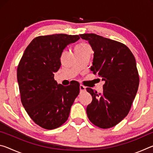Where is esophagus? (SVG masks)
Here are the masks:
<instances>
[{"label": "esophagus", "mask_w": 153, "mask_h": 153, "mask_svg": "<svg viewBox=\"0 0 153 153\" xmlns=\"http://www.w3.org/2000/svg\"><path fill=\"white\" fill-rule=\"evenodd\" d=\"M79 90H80V92H84L85 90H86V87L84 86H83V85H80L79 86Z\"/></svg>", "instance_id": "34e87169"}]
</instances>
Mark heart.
<instances>
[{
    "label": "heart",
    "instance_id": "1",
    "mask_svg": "<svg viewBox=\"0 0 153 153\" xmlns=\"http://www.w3.org/2000/svg\"><path fill=\"white\" fill-rule=\"evenodd\" d=\"M88 46H89V45H88L87 43L84 42H81L77 44V46H76V48H75V51H78V50H81V49L88 47Z\"/></svg>",
    "mask_w": 153,
    "mask_h": 153
}]
</instances>
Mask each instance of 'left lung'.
Wrapping results in <instances>:
<instances>
[{"mask_svg": "<svg viewBox=\"0 0 153 153\" xmlns=\"http://www.w3.org/2000/svg\"><path fill=\"white\" fill-rule=\"evenodd\" d=\"M94 51L91 71L105 81L103 92L86 90L92 97L87 106L88 117L98 128L115 126L129 112L139 86L135 57L128 47L117 41L95 33L80 34Z\"/></svg>", "mask_w": 153, "mask_h": 153, "instance_id": "left-lung-1", "label": "left lung"}]
</instances>
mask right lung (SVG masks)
I'll return each mask as SVG.
<instances>
[{
	"mask_svg": "<svg viewBox=\"0 0 153 153\" xmlns=\"http://www.w3.org/2000/svg\"><path fill=\"white\" fill-rule=\"evenodd\" d=\"M79 39L78 35L63 33L36 37L17 66L21 101L33 122L44 129L63 125L79 93L77 82L65 87L54 79V73L61 65L63 49Z\"/></svg>",
	"mask_w": 153,
	"mask_h": 153,
	"instance_id": "right-lung-1",
	"label": "right lung"
}]
</instances>
